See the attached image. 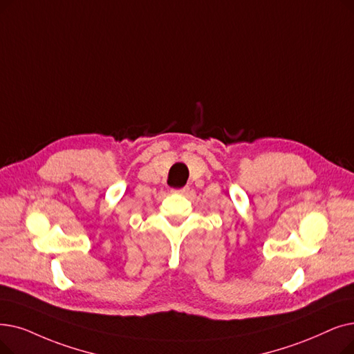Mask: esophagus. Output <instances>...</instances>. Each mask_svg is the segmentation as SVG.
<instances>
[{"label":"esophagus","mask_w":354,"mask_h":354,"mask_svg":"<svg viewBox=\"0 0 354 354\" xmlns=\"http://www.w3.org/2000/svg\"><path fill=\"white\" fill-rule=\"evenodd\" d=\"M174 192H176V194H180V195H188V192H189V188H188V187H183V188H180V189H178V191H174Z\"/></svg>","instance_id":"obj_1"}]
</instances>
